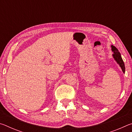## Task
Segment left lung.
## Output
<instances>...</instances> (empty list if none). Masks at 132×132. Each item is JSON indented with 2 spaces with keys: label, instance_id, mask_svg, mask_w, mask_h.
<instances>
[{
  "label": "left lung",
  "instance_id": "left-lung-1",
  "mask_svg": "<svg viewBox=\"0 0 132 132\" xmlns=\"http://www.w3.org/2000/svg\"><path fill=\"white\" fill-rule=\"evenodd\" d=\"M111 46V50L113 52V54H112V56L116 62L119 64V66L120 67L122 70L123 71V73L125 72V64L124 62L123 61V59L121 56V55H120V52H119L118 49L115 47V46H113L112 45Z\"/></svg>",
  "mask_w": 132,
  "mask_h": 132
}]
</instances>
